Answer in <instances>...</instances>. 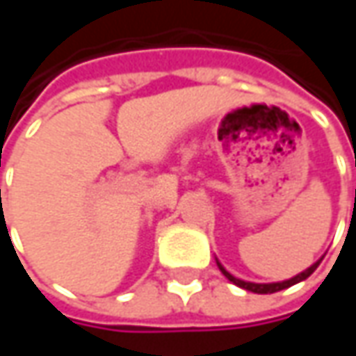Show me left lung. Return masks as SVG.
Listing matches in <instances>:
<instances>
[{
	"mask_svg": "<svg viewBox=\"0 0 356 356\" xmlns=\"http://www.w3.org/2000/svg\"><path fill=\"white\" fill-rule=\"evenodd\" d=\"M323 259V257H321ZM321 259H317L315 264L311 267H307L305 271H301V273H297L295 277H291V280H285V281H273V283H253V281H243L239 280V277H234L229 271H227L226 267L220 264V259L216 257V264H218V267H220V271L224 273L227 277V281H232L234 285H238V287H241V289H245V291H252V293H275V291H281V289H287V287H291V285H295V283H299V281H305L319 267V264H321Z\"/></svg>",
	"mask_w": 356,
	"mask_h": 356,
	"instance_id": "1",
	"label": "left lung"
}]
</instances>
